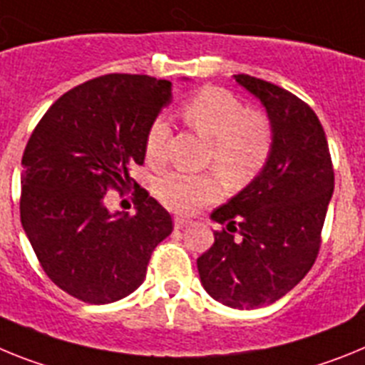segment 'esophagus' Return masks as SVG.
<instances>
[{
    "label": "esophagus",
    "instance_id": "esophagus-1",
    "mask_svg": "<svg viewBox=\"0 0 365 365\" xmlns=\"http://www.w3.org/2000/svg\"><path fill=\"white\" fill-rule=\"evenodd\" d=\"M185 226H189V220H187V218H182V217L174 218V227H176V230H182V227Z\"/></svg>",
    "mask_w": 365,
    "mask_h": 365
}]
</instances>
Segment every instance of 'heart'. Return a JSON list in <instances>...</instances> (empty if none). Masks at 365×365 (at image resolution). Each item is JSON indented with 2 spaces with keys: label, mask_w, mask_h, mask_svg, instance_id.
Listing matches in <instances>:
<instances>
[{
  "label": "heart",
  "mask_w": 365,
  "mask_h": 365,
  "mask_svg": "<svg viewBox=\"0 0 365 365\" xmlns=\"http://www.w3.org/2000/svg\"><path fill=\"white\" fill-rule=\"evenodd\" d=\"M182 119L209 141L207 165L215 167L230 187H244L262 169L274 147V128L266 113L246 110L235 95L222 88H202L182 104ZM170 125L158 117L145 135V158L158 167L167 160ZM222 192L217 174L167 173L156 182V195L165 207L191 213Z\"/></svg>",
  "instance_id": "heart-1"
}]
</instances>
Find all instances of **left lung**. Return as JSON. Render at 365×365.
I'll return each instance as SVG.
<instances>
[{
    "instance_id": "1",
    "label": "left lung",
    "mask_w": 365,
    "mask_h": 365,
    "mask_svg": "<svg viewBox=\"0 0 365 365\" xmlns=\"http://www.w3.org/2000/svg\"><path fill=\"white\" fill-rule=\"evenodd\" d=\"M264 106L274 147L264 169L211 213L222 224L196 259L205 292L222 305L250 310L290 292L312 268L334 191V170L314 110L290 91L235 75Z\"/></svg>"
}]
</instances>
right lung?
<instances>
[{"label":"right lung","mask_w":365,"mask_h":365,"mask_svg":"<svg viewBox=\"0 0 365 365\" xmlns=\"http://www.w3.org/2000/svg\"><path fill=\"white\" fill-rule=\"evenodd\" d=\"M173 99V82L112 73L64 93L40 119L21 165L20 217L47 277L91 305L123 299L145 281L173 218L130 178L145 135ZM135 183L136 215L108 212V188Z\"/></svg>","instance_id":"right-lung-1"}]
</instances>
